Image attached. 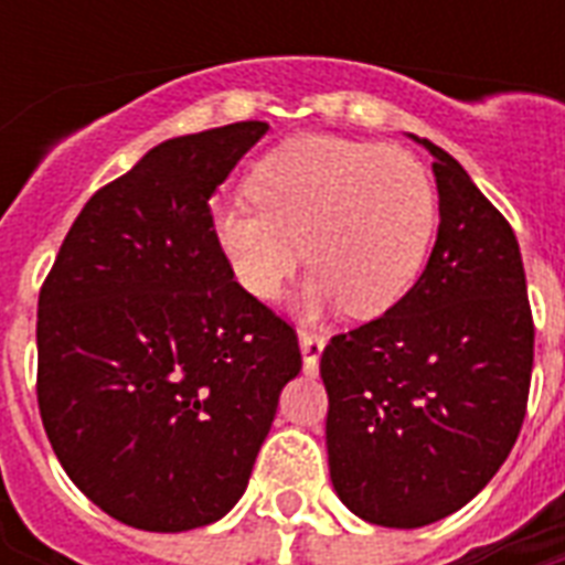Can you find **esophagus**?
I'll return each instance as SVG.
<instances>
[{"label":"esophagus","mask_w":565,"mask_h":565,"mask_svg":"<svg viewBox=\"0 0 565 565\" xmlns=\"http://www.w3.org/2000/svg\"><path fill=\"white\" fill-rule=\"evenodd\" d=\"M299 345H301V358H305V372H308V375H317L319 358H322V349H326V337L301 331Z\"/></svg>","instance_id":"34e87169"}]
</instances>
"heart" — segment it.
<instances>
[{
    "instance_id": "obj_1",
    "label": "heart",
    "mask_w": 565,
    "mask_h": 565,
    "mask_svg": "<svg viewBox=\"0 0 565 565\" xmlns=\"http://www.w3.org/2000/svg\"><path fill=\"white\" fill-rule=\"evenodd\" d=\"M252 193L213 211L222 255L257 299H275L305 257L313 269L301 292L308 313L345 305L352 317H377L393 308L437 222L419 158L345 137H292L257 163Z\"/></svg>"
}]
</instances>
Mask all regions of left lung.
<instances>
[{"mask_svg": "<svg viewBox=\"0 0 565 565\" xmlns=\"http://www.w3.org/2000/svg\"><path fill=\"white\" fill-rule=\"evenodd\" d=\"M413 140L434 154L437 243L419 281L384 317L331 337L319 363L331 483L384 527L439 522L490 483L534 370L516 234L451 154Z\"/></svg>", "mask_w": 565, "mask_h": 565, "instance_id": "obj_1", "label": "left lung"}]
</instances>
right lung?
Instances as JSON below:
<instances>
[{
	"label": "right lung",
	"instance_id": "right-lung-1",
	"mask_svg": "<svg viewBox=\"0 0 565 565\" xmlns=\"http://www.w3.org/2000/svg\"><path fill=\"white\" fill-rule=\"evenodd\" d=\"M269 131L172 137L90 195L38 301V404L70 481L122 525L179 534L246 492L299 337L234 281L211 195Z\"/></svg>",
	"mask_w": 565,
	"mask_h": 565
}]
</instances>
